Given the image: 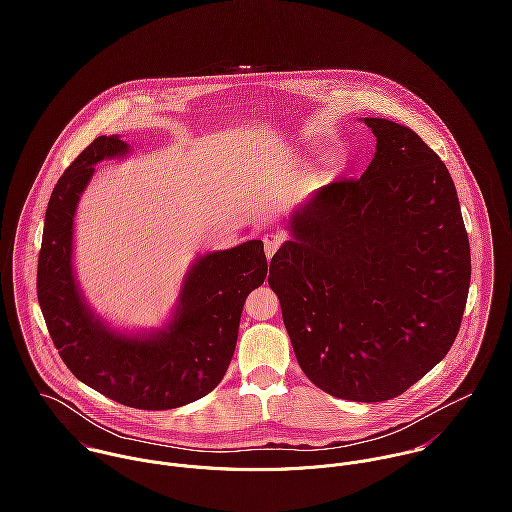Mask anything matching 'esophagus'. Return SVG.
<instances>
[{
	"label": "esophagus",
	"mask_w": 512,
	"mask_h": 512,
	"mask_svg": "<svg viewBox=\"0 0 512 512\" xmlns=\"http://www.w3.org/2000/svg\"><path fill=\"white\" fill-rule=\"evenodd\" d=\"M284 240H286V236H284L282 232H268V234L264 236L266 256H268V258H272V256H274V252L284 244Z\"/></svg>",
	"instance_id": "34e87169"
}]
</instances>
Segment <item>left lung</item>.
Listing matches in <instances>:
<instances>
[{
	"mask_svg": "<svg viewBox=\"0 0 512 512\" xmlns=\"http://www.w3.org/2000/svg\"><path fill=\"white\" fill-rule=\"evenodd\" d=\"M365 124L376 138L365 173L321 187L293 213L268 284L305 376L331 396L382 402L451 349L471 250L438 153L396 122Z\"/></svg>",
	"mask_w": 512,
	"mask_h": 512,
	"instance_id": "8db88e82",
	"label": "left lung"
}]
</instances>
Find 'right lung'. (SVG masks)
Wrapping results in <instances>:
<instances>
[{
	"label": "right lung",
	"mask_w": 512,
	"mask_h": 512,
	"mask_svg": "<svg viewBox=\"0 0 512 512\" xmlns=\"http://www.w3.org/2000/svg\"><path fill=\"white\" fill-rule=\"evenodd\" d=\"M128 151L118 136H100L57 181L45 213L37 297L63 363L80 382L130 408L169 410L217 388L234 355L246 295L264 284L268 262L262 240L209 252L187 272L165 329L124 335L102 323L74 278V215L94 165Z\"/></svg>",
	"instance_id": "obj_1"
}]
</instances>
